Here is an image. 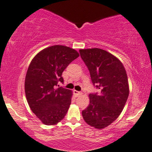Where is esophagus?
Returning <instances> with one entry per match:
<instances>
[{
  "instance_id": "esophagus-1",
  "label": "esophagus",
  "mask_w": 152,
  "mask_h": 152,
  "mask_svg": "<svg viewBox=\"0 0 152 152\" xmlns=\"http://www.w3.org/2000/svg\"><path fill=\"white\" fill-rule=\"evenodd\" d=\"M73 93H74V94H75V96H76V97H77V96H80V95H82V92L77 91H76V90H74V91H73Z\"/></svg>"
}]
</instances>
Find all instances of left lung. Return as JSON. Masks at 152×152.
I'll list each match as a JSON object with an SVG mask.
<instances>
[{
    "label": "left lung",
    "instance_id": "8db88e82",
    "mask_svg": "<svg viewBox=\"0 0 152 152\" xmlns=\"http://www.w3.org/2000/svg\"><path fill=\"white\" fill-rule=\"evenodd\" d=\"M80 53L92 83L100 91L89 94V105L82 117L91 126L102 129L117 119L126 105L129 95L126 71L117 57L102 49H82Z\"/></svg>",
    "mask_w": 152,
    "mask_h": 152
}]
</instances>
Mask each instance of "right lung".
Returning a JSON list of instances; mask_svg holds the SVG:
<instances>
[{
    "instance_id": "add662e5",
    "label": "right lung",
    "mask_w": 152,
    "mask_h": 152,
    "mask_svg": "<svg viewBox=\"0 0 152 152\" xmlns=\"http://www.w3.org/2000/svg\"><path fill=\"white\" fill-rule=\"evenodd\" d=\"M79 56L70 47L53 45L37 53L29 65L24 83L26 97L31 110L45 125L58 124L68 112L72 91L56 87L58 82H64V70Z\"/></svg>"
}]
</instances>
